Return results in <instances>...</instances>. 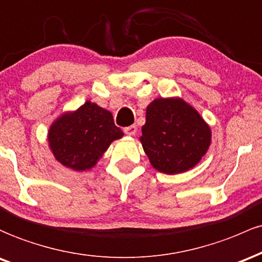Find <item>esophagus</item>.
<instances>
[{"instance_id":"obj_1","label":"esophagus","mask_w":262,"mask_h":262,"mask_svg":"<svg viewBox=\"0 0 262 262\" xmlns=\"http://www.w3.org/2000/svg\"><path fill=\"white\" fill-rule=\"evenodd\" d=\"M125 134L127 135V136H135L137 132V126L136 125H131L128 126V127H125Z\"/></svg>"}]
</instances>
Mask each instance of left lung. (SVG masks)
<instances>
[{
	"instance_id": "1",
	"label": "left lung",
	"mask_w": 262,
	"mask_h": 262,
	"mask_svg": "<svg viewBox=\"0 0 262 262\" xmlns=\"http://www.w3.org/2000/svg\"><path fill=\"white\" fill-rule=\"evenodd\" d=\"M140 141L155 169L178 174L201 162L211 143V131L182 98H158L146 108Z\"/></svg>"
}]
</instances>
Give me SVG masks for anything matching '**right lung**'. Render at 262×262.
Returning a JSON list of instances; mask_svg holds the SVG:
<instances>
[{
	"label": "right lung",
	"instance_id": "right-lung-1",
	"mask_svg": "<svg viewBox=\"0 0 262 262\" xmlns=\"http://www.w3.org/2000/svg\"><path fill=\"white\" fill-rule=\"evenodd\" d=\"M122 136L110 111L86 101L75 111H68L54 120L47 139L58 162L81 172L92 169L111 142Z\"/></svg>",
	"mask_w": 262,
	"mask_h": 262
}]
</instances>
